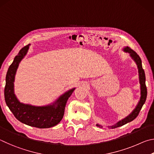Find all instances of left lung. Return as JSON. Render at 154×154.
<instances>
[{
  "mask_svg": "<svg viewBox=\"0 0 154 154\" xmlns=\"http://www.w3.org/2000/svg\"><path fill=\"white\" fill-rule=\"evenodd\" d=\"M123 51H125V53H129L130 57L133 59V61L135 62V63L137 66V69H138V73H139L140 91H140V94H141V97H140V99L138 102V103H137L135 108L133 110V112H132L128 116H127L126 118H123L122 120H121L120 121H118V122L116 124H115L114 125L107 126V127L110 128H115L119 127V126H122L135 119L137 116L139 115L140 110L141 109L142 107L145 103V100H146V98H147V87L146 86H145V75L144 70L143 69V67H142L141 59L140 58V57L137 55V53L136 52H134L133 50H132L130 47H124ZM96 125L97 126H98V127H100V128L103 127V126H101L100 125H98V124H97Z\"/></svg>",
  "mask_w": 154,
  "mask_h": 154,
  "instance_id": "1",
  "label": "left lung"
}]
</instances>
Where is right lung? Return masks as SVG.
Listing matches in <instances>:
<instances>
[{
    "instance_id": "right-lung-1",
    "label": "right lung",
    "mask_w": 154,
    "mask_h": 154,
    "mask_svg": "<svg viewBox=\"0 0 154 154\" xmlns=\"http://www.w3.org/2000/svg\"><path fill=\"white\" fill-rule=\"evenodd\" d=\"M29 45L21 48L8 69L5 87V102L15 117L21 122L39 128H51L62 120L67 99L75 88L66 91L53 103L47 106H35L21 103L14 93L15 78L19 65L28 53Z\"/></svg>"
}]
</instances>
